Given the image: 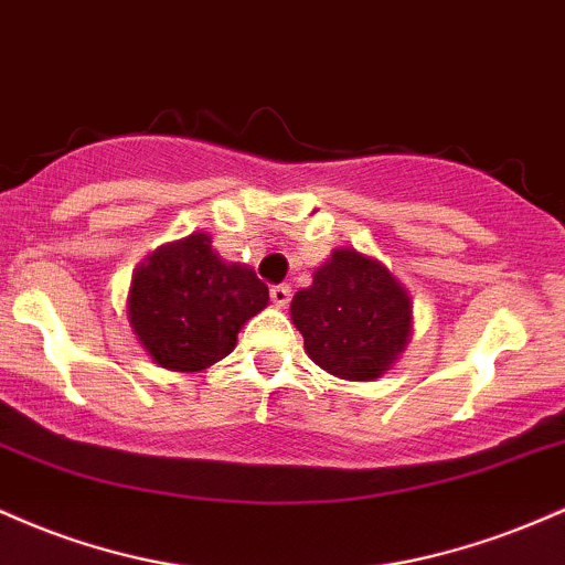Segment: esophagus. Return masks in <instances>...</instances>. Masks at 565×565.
Here are the masks:
<instances>
[{
  "label": "esophagus",
  "instance_id": "1",
  "mask_svg": "<svg viewBox=\"0 0 565 565\" xmlns=\"http://www.w3.org/2000/svg\"><path fill=\"white\" fill-rule=\"evenodd\" d=\"M290 299H294V290H290V285H275V288H271V303H275L277 309H288Z\"/></svg>",
  "mask_w": 565,
  "mask_h": 565
}]
</instances>
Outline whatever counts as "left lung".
Returning <instances> with one entry per match:
<instances>
[{"label": "left lung", "instance_id": "1", "mask_svg": "<svg viewBox=\"0 0 565 565\" xmlns=\"http://www.w3.org/2000/svg\"><path fill=\"white\" fill-rule=\"evenodd\" d=\"M309 360L347 382L382 379L414 335L408 288L379 258L335 248L290 301Z\"/></svg>", "mask_w": 565, "mask_h": 565}]
</instances>
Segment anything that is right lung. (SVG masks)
<instances>
[{
	"instance_id": "add662e5",
	"label": "right lung",
	"mask_w": 565,
	"mask_h": 565,
	"mask_svg": "<svg viewBox=\"0 0 565 565\" xmlns=\"http://www.w3.org/2000/svg\"><path fill=\"white\" fill-rule=\"evenodd\" d=\"M269 303L248 264H226L207 232L160 245L136 266L128 320L160 367L205 371L237 344V333Z\"/></svg>"
}]
</instances>
